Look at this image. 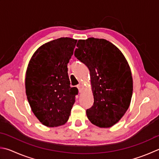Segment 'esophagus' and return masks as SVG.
<instances>
[{
	"label": "esophagus",
	"mask_w": 159,
	"mask_h": 159,
	"mask_svg": "<svg viewBox=\"0 0 159 159\" xmlns=\"http://www.w3.org/2000/svg\"><path fill=\"white\" fill-rule=\"evenodd\" d=\"M77 87L78 88V89H79V92H80V93L82 92V85H81V84L77 85Z\"/></svg>",
	"instance_id": "obj_1"
}]
</instances>
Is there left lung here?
Listing matches in <instances>:
<instances>
[{"label": "left lung", "mask_w": 159, "mask_h": 159, "mask_svg": "<svg viewBox=\"0 0 159 159\" xmlns=\"http://www.w3.org/2000/svg\"><path fill=\"white\" fill-rule=\"evenodd\" d=\"M77 47L75 56L89 69L94 98L86 116L97 127H112L131 103L133 79L129 65L120 50L104 39H80Z\"/></svg>", "instance_id": "obj_1"}]
</instances>
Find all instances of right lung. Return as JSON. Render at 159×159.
I'll return each mask as SVG.
<instances>
[{
	"mask_svg": "<svg viewBox=\"0 0 159 159\" xmlns=\"http://www.w3.org/2000/svg\"><path fill=\"white\" fill-rule=\"evenodd\" d=\"M77 39L61 37L41 46L27 68L25 93L33 113L48 127L66 124L78 93L70 87L67 64Z\"/></svg>",
	"mask_w": 159,
	"mask_h": 159,
	"instance_id": "1",
	"label": "right lung"
}]
</instances>
